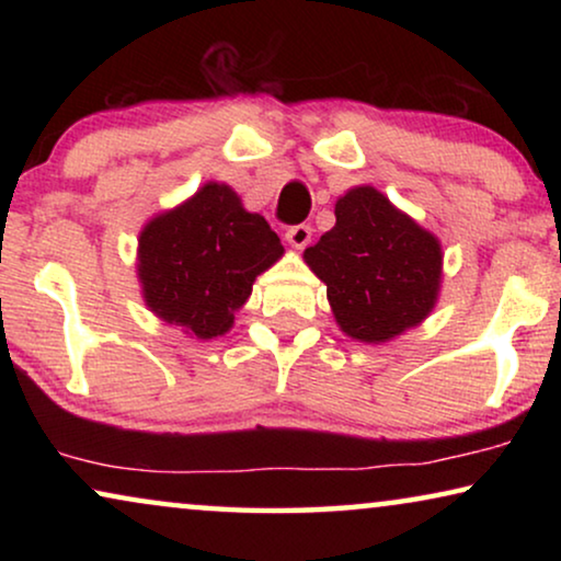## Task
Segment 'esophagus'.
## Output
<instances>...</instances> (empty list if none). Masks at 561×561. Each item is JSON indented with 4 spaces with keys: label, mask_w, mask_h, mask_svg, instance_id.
<instances>
[{
    "label": "esophagus",
    "mask_w": 561,
    "mask_h": 561,
    "mask_svg": "<svg viewBox=\"0 0 561 561\" xmlns=\"http://www.w3.org/2000/svg\"><path fill=\"white\" fill-rule=\"evenodd\" d=\"M286 240H288L290 248L304 250L306 244L311 242V227H309V225H294V227H288V229H286Z\"/></svg>",
    "instance_id": "esophagus-1"
}]
</instances>
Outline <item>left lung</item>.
I'll return each instance as SVG.
<instances>
[{"label":"left lung","instance_id":"left-lung-1","mask_svg":"<svg viewBox=\"0 0 561 561\" xmlns=\"http://www.w3.org/2000/svg\"><path fill=\"white\" fill-rule=\"evenodd\" d=\"M334 217L304 260L324 280L342 332L380 344L419 327L439 298V240L373 186L350 188Z\"/></svg>","mask_w":561,"mask_h":561}]
</instances>
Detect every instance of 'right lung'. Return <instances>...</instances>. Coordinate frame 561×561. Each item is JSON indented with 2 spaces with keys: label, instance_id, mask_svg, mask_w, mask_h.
Returning a JSON list of instances; mask_svg holds the SVG:
<instances>
[{
  "label": "right lung",
  "instance_id": "1",
  "mask_svg": "<svg viewBox=\"0 0 561 561\" xmlns=\"http://www.w3.org/2000/svg\"><path fill=\"white\" fill-rule=\"evenodd\" d=\"M280 255L271 225L244 209L227 183L209 181L142 227L137 278L158 319L196 340H214L232 329L252 283Z\"/></svg>",
  "mask_w": 561,
  "mask_h": 561
}]
</instances>
